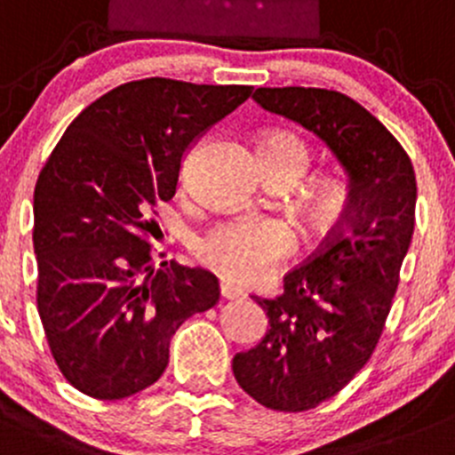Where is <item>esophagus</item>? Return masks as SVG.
<instances>
[{
  "mask_svg": "<svg viewBox=\"0 0 455 455\" xmlns=\"http://www.w3.org/2000/svg\"><path fill=\"white\" fill-rule=\"evenodd\" d=\"M220 293H222V298H227V299H240L242 295H244V291L237 289L235 284H231V282L224 280L222 284H220Z\"/></svg>",
  "mask_w": 455,
  "mask_h": 455,
  "instance_id": "1",
  "label": "esophagus"
}]
</instances>
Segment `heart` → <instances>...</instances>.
Returning <instances> with one entry per match:
<instances>
[{
  "label": "heart",
  "mask_w": 455,
  "mask_h": 455,
  "mask_svg": "<svg viewBox=\"0 0 455 455\" xmlns=\"http://www.w3.org/2000/svg\"><path fill=\"white\" fill-rule=\"evenodd\" d=\"M262 162L291 166L298 173L307 166V144L293 133H273L259 144ZM347 209V188L329 182L313 197V215L320 222H333ZM295 251V235L275 220H233L218 224L197 242V255L213 271L237 284H253L284 262Z\"/></svg>",
  "instance_id": "heart-1"
}]
</instances>
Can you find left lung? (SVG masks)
<instances>
[{"instance_id":"1","label":"left lung","mask_w":455,"mask_h":455,"mask_svg":"<svg viewBox=\"0 0 455 455\" xmlns=\"http://www.w3.org/2000/svg\"><path fill=\"white\" fill-rule=\"evenodd\" d=\"M268 113L322 140L349 175L342 222L284 275L262 342L235 354L233 376L273 411H308L345 389L380 339L416 222V173L398 140L364 106L326 88H258Z\"/></svg>"}]
</instances>
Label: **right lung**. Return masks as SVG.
I'll use <instances>...</instances> for the list:
<instances>
[{"label":"right lung","mask_w":455,"mask_h":455,"mask_svg":"<svg viewBox=\"0 0 455 455\" xmlns=\"http://www.w3.org/2000/svg\"><path fill=\"white\" fill-rule=\"evenodd\" d=\"M253 86L148 77L79 113L35 184L37 308L57 367L82 394L122 400L160 380L184 320L220 299L200 267L153 268V220L188 148Z\"/></svg>","instance_id":"obj_1"}]
</instances>
